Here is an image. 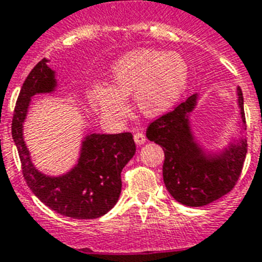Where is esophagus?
<instances>
[{"mask_svg": "<svg viewBox=\"0 0 262 262\" xmlns=\"http://www.w3.org/2000/svg\"><path fill=\"white\" fill-rule=\"evenodd\" d=\"M134 140H135V143L138 144V145H141V144H144L147 141V138H145V135H144L143 133H136L135 135H134Z\"/></svg>", "mask_w": 262, "mask_h": 262, "instance_id": "1", "label": "esophagus"}]
</instances>
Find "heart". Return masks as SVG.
Masks as SVG:
<instances>
[{
  "instance_id": "1",
  "label": "heart",
  "mask_w": 262,
  "mask_h": 262,
  "mask_svg": "<svg viewBox=\"0 0 262 262\" xmlns=\"http://www.w3.org/2000/svg\"><path fill=\"white\" fill-rule=\"evenodd\" d=\"M188 76V62L181 53L136 49L113 64V85L96 84L88 96L91 104L107 121L126 118V98L129 96L135 98L139 112L147 117H157L178 101Z\"/></svg>"
}]
</instances>
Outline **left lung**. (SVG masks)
I'll return each instance as SVG.
<instances>
[{
  "label": "left lung",
  "mask_w": 262,
  "mask_h": 262,
  "mask_svg": "<svg viewBox=\"0 0 262 262\" xmlns=\"http://www.w3.org/2000/svg\"><path fill=\"white\" fill-rule=\"evenodd\" d=\"M236 92L242 123L246 124L243 93L239 87ZM198 97V93L189 96L147 129V138L164 148L162 175L167 191L187 206L208 205L229 193L241 177L247 155L243 138L220 153H208L201 148L189 123V113L195 109Z\"/></svg>",
  "instance_id": "obj_1"
}]
</instances>
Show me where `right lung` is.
<instances>
[{
	"label": "right lung",
	"instance_id": "right-lung-1",
	"mask_svg": "<svg viewBox=\"0 0 262 262\" xmlns=\"http://www.w3.org/2000/svg\"><path fill=\"white\" fill-rule=\"evenodd\" d=\"M38 62L21 85L14 110L11 135L18 149L23 177L31 191L50 209L64 217L92 220L106 214L118 201L122 189L121 172L136 152L133 134H91L81 143L78 164L69 172L49 177L32 164L23 139V123L31 97L56 90V73Z\"/></svg>",
	"mask_w": 262,
	"mask_h": 262
}]
</instances>
